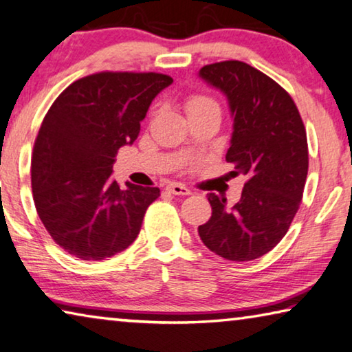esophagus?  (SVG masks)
I'll list each match as a JSON object with an SVG mask.
<instances>
[{"label":"esophagus","instance_id":"obj_1","mask_svg":"<svg viewBox=\"0 0 352 352\" xmlns=\"http://www.w3.org/2000/svg\"><path fill=\"white\" fill-rule=\"evenodd\" d=\"M166 192H170L173 195H182V197H186V195H190V188H187L184 184L179 182H171L166 186Z\"/></svg>","mask_w":352,"mask_h":352}]
</instances>
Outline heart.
Returning a JSON list of instances; mask_svg holds the SVG:
<instances>
[{"instance_id":"1","label":"heart","mask_w":352,"mask_h":352,"mask_svg":"<svg viewBox=\"0 0 352 352\" xmlns=\"http://www.w3.org/2000/svg\"><path fill=\"white\" fill-rule=\"evenodd\" d=\"M206 107H218V106H217V102L209 96L193 95V96L187 98V101H186L187 115L192 113V112L201 111V109H206Z\"/></svg>"}]
</instances>
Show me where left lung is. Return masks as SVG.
<instances>
[{
    "label": "left lung",
    "mask_w": 352,
    "mask_h": 352,
    "mask_svg": "<svg viewBox=\"0 0 352 352\" xmlns=\"http://www.w3.org/2000/svg\"><path fill=\"white\" fill-rule=\"evenodd\" d=\"M199 78L226 96L232 117L226 160L234 164V176L248 181L234 206L207 195L212 217L198 234L220 257L254 261L279 243L301 204L309 170L306 129L292 96L245 62L210 63Z\"/></svg>",
    "instance_id": "1"
}]
</instances>
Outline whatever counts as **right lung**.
I'll list each match as a JSON object with an SVG mask.
<instances>
[{"mask_svg": "<svg viewBox=\"0 0 352 352\" xmlns=\"http://www.w3.org/2000/svg\"><path fill=\"white\" fill-rule=\"evenodd\" d=\"M173 79L160 73L102 72L74 80L45 115L34 143V204L57 245L80 261L124 251L140 232L157 187L111 175L132 145L153 100Z\"/></svg>", "mask_w": 352, "mask_h": 352, "instance_id": "obj_1", "label": "right lung"}]
</instances>
